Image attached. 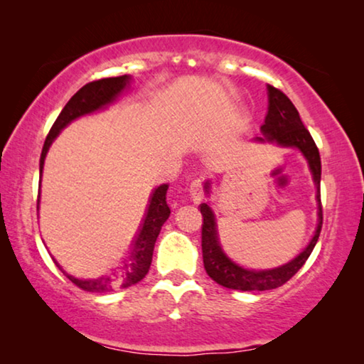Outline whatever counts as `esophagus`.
Masks as SVG:
<instances>
[{
  "label": "esophagus",
  "instance_id": "1",
  "mask_svg": "<svg viewBox=\"0 0 364 364\" xmlns=\"http://www.w3.org/2000/svg\"><path fill=\"white\" fill-rule=\"evenodd\" d=\"M188 192H191L193 202H200L203 197V181L202 178H193V181H191V183H188Z\"/></svg>",
  "mask_w": 364,
  "mask_h": 364
}]
</instances>
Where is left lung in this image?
Segmentation results:
<instances>
[{
	"mask_svg": "<svg viewBox=\"0 0 364 364\" xmlns=\"http://www.w3.org/2000/svg\"><path fill=\"white\" fill-rule=\"evenodd\" d=\"M267 141H275L277 144L285 147H298L306 157L310 164L313 178L318 186V202H320V210H318V227L315 237L308 243V247L287 265H282L273 270H247L235 262H232L225 253H223L220 243H218L217 225L213 212L207 203H200L202 213V255L203 267H205L207 275L217 282L218 285L230 288V290L240 291H263L273 290L290 280L300 268L305 265L308 257L311 255L315 248L318 237H320L323 225V207H321V193H320V181H321V161L320 152L311 134L303 126L300 114L293 102L283 94L280 89L273 87L268 84V114L265 117V124L262 126ZM263 141V139H260ZM208 187V186H205Z\"/></svg>",
	"mask_w": 364,
	"mask_h": 364,
	"instance_id": "1",
	"label": "left lung"
}]
</instances>
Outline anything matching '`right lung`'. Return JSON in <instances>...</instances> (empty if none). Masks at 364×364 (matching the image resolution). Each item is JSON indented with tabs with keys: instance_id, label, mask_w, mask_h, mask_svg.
I'll use <instances>...</instances> for the list:
<instances>
[{
	"instance_id": "1",
	"label": "right lung",
	"mask_w": 364,
	"mask_h": 364,
	"mask_svg": "<svg viewBox=\"0 0 364 364\" xmlns=\"http://www.w3.org/2000/svg\"><path fill=\"white\" fill-rule=\"evenodd\" d=\"M127 82L129 76L104 77L97 79V81L87 82L86 86L79 89V91L69 99V102L64 106L56 121H54L51 131H49L46 141H44L39 168L43 171L44 157H46L48 149L63 127H66L68 124L74 121L76 117L84 116V114H89L92 111H97V109L106 106V104L112 102L114 99L119 96V92L127 86ZM167 188V183H164V186L157 187L156 191H154L151 200H149L146 217H144L142 225L139 228L137 237L134 238L131 250H129L127 257L124 258L122 265L117 267V270H114L112 275L96 278V280H79V278L68 275V273L63 270L64 275H66L77 288L91 293H109L117 290V288H127L141 282L142 278L147 275L149 268H151L154 245H156V240L159 233H161L164 222L167 220L168 215H171V208H168L166 198Z\"/></svg>"
}]
</instances>
